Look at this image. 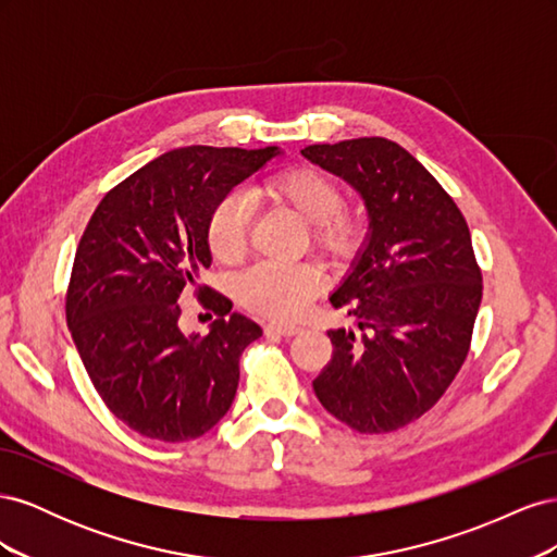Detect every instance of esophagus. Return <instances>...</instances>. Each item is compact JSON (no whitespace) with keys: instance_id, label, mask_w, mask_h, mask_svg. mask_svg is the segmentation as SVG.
I'll use <instances>...</instances> for the list:
<instances>
[{"instance_id":"34e87169","label":"esophagus","mask_w":557,"mask_h":557,"mask_svg":"<svg viewBox=\"0 0 557 557\" xmlns=\"http://www.w3.org/2000/svg\"><path fill=\"white\" fill-rule=\"evenodd\" d=\"M264 332H267V336H269V334L295 336V334H299V332H301V327H299V325H295V323H283V320H272V323H269V325L264 327Z\"/></svg>"}]
</instances>
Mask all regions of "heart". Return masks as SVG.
Returning a JSON list of instances; mask_svg holds the SVG:
<instances>
[{"instance_id": "obj_1", "label": "heart", "mask_w": 557, "mask_h": 557, "mask_svg": "<svg viewBox=\"0 0 557 557\" xmlns=\"http://www.w3.org/2000/svg\"><path fill=\"white\" fill-rule=\"evenodd\" d=\"M269 197L293 209L307 225H313V242L327 252H346L356 242L358 227L342 213V190L318 170H293L269 183ZM250 205L246 195L232 193L221 199L209 221V246L215 260L237 262L248 242ZM323 288L320 272L307 264L285 267L260 262L239 278L237 290L246 307L267 315L293 318L305 311Z\"/></svg>"}]
</instances>
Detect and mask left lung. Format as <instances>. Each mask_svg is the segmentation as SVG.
Segmentation results:
<instances>
[{
	"mask_svg": "<svg viewBox=\"0 0 557 557\" xmlns=\"http://www.w3.org/2000/svg\"><path fill=\"white\" fill-rule=\"evenodd\" d=\"M311 164L346 181L367 211V237L330 295L358 330H330L332 360L313 381L320 404L364 434L430 411L469 352L481 272L460 209L399 144L362 137L313 144Z\"/></svg>",
	"mask_w": 557,
	"mask_h": 557,
	"instance_id": "left-lung-1",
	"label": "left lung"
}]
</instances>
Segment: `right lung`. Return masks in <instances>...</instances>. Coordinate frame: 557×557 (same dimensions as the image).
Wrapping results in <instances>:
<instances>
[{
    "label": "right lung",
    "instance_id": "obj_1",
    "mask_svg": "<svg viewBox=\"0 0 557 557\" xmlns=\"http://www.w3.org/2000/svg\"><path fill=\"white\" fill-rule=\"evenodd\" d=\"M278 156V146L170 150L115 185L83 232L66 325L109 411L148 440H197L232 407L239 358L262 330L213 293L209 334H185L178 299L211 267L213 209Z\"/></svg>",
    "mask_w": 557,
    "mask_h": 557
}]
</instances>
